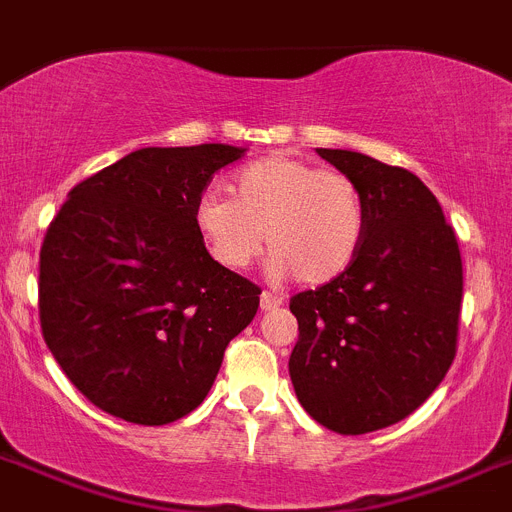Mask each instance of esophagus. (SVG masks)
Masks as SVG:
<instances>
[{"label": "esophagus", "instance_id": "obj_1", "mask_svg": "<svg viewBox=\"0 0 512 512\" xmlns=\"http://www.w3.org/2000/svg\"><path fill=\"white\" fill-rule=\"evenodd\" d=\"M282 303H285V298H282L279 292H272V290L261 292V310H277Z\"/></svg>", "mask_w": 512, "mask_h": 512}]
</instances>
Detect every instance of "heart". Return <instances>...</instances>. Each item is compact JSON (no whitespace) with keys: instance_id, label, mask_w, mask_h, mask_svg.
I'll list each match as a JSON object with an SVG mask.
<instances>
[{"instance_id":"b5f03b06","label":"heart","mask_w":512,"mask_h":512,"mask_svg":"<svg viewBox=\"0 0 512 512\" xmlns=\"http://www.w3.org/2000/svg\"><path fill=\"white\" fill-rule=\"evenodd\" d=\"M230 196L204 191L194 227L214 261L246 269L266 248L277 274L323 285L349 269L365 235V199L352 176L290 155H269L240 168Z\"/></svg>"}]
</instances>
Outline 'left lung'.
<instances>
[{
    "mask_svg": "<svg viewBox=\"0 0 512 512\" xmlns=\"http://www.w3.org/2000/svg\"><path fill=\"white\" fill-rule=\"evenodd\" d=\"M316 152L360 186L365 235L347 272L290 300L300 331L290 378L318 425L365 435L409 417L451 368L464 266L414 173L362 152Z\"/></svg>",
    "mask_w": 512,
    "mask_h": 512,
    "instance_id": "1",
    "label": "left lung"
}]
</instances>
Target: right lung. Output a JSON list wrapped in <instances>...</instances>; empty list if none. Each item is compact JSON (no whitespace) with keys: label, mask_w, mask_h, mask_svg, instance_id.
Wrapping results in <instances>:
<instances>
[{"label":"right lung","mask_w":512,"mask_h":512,"mask_svg":"<svg viewBox=\"0 0 512 512\" xmlns=\"http://www.w3.org/2000/svg\"><path fill=\"white\" fill-rule=\"evenodd\" d=\"M246 150L144 147L69 191L46 230L38 313L48 349L98 409L168 425L202 404L261 287L209 256L194 202Z\"/></svg>","instance_id":"1"}]
</instances>
